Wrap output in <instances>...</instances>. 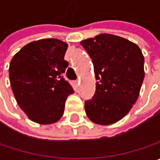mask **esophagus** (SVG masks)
Here are the masks:
<instances>
[{
    "mask_svg": "<svg viewBox=\"0 0 160 160\" xmlns=\"http://www.w3.org/2000/svg\"><path fill=\"white\" fill-rule=\"evenodd\" d=\"M74 83H75V85H76V86H78V84H79V81L77 80V81H75V82H74Z\"/></svg>",
    "mask_w": 160,
    "mask_h": 160,
    "instance_id": "1",
    "label": "esophagus"
}]
</instances>
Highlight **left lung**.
I'll return each instance as SVG.
<instances>
[{
	"label": "left lung",
	"mask_w": 160,
	"mask_h": 160,
	"mask_svg": "<svg viewBox=\"0 0 160 160\" xmlns=\"http://www.w3.org/2000/svg\"><path fill=\"white\" fill-rule=\"evenodd\" d=\"M94 67L96 90L84 102L87 117L108 126L121 120L138 99L144 79V57L138 45L126 38L101 34L80 42Z\"/></svg>",
	"instance_id": "left-lung-1"
}]
</instances>
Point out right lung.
<instances>
[{"label":"right lung","instance_id":"1","mask_svg":"<svg viewBox=\"0 0 160 160\" xmlns=\"http://www.w3.org/2000/svg\"><path fill=\"white\" fill-rule=\"evenodd\" d=\"M68 43L58 39L29 42L13 56L9 68L10 86L18 106L29 119L41 125L61 118L68 96L74 92L62 77L68 63Z\"/></svg>","mask_w":160,"mask_h":160}]
</instances>
